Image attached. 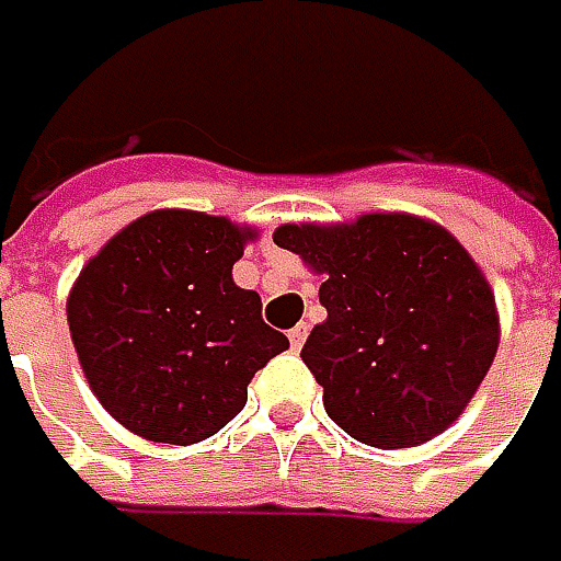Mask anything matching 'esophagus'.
Wrapping results in <instances>:
<instances>
[{"instance_id": "34e87169", "label": "esophagus", "mask_w": 561, "mask_h": 561, "mask_svg": "<svg viewBox=\"0 0 561 561\" xmlns=\"http://www.w3.org/2000/svg\"><path fill=\"white\" fill-rule=\"evenodd\" d=\"M290 346L293 350H302V343H306V336H309V324H296V328H290Z\"/></svg>"}]
</instances>
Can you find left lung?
<instances>
[{
	"label": "left lung",
	"mask_w": 561,
	"mask_h": 561,
	"mask_svg": "<svg viewBox=\"0 0 561 561\" xmlns=\"http://www.w3.org/2000/svg\"><path fill=\"white\" fill-rule=\"evenodd\" d=\"M274 243L324 274L328 318L302 362L350 437L405 449L462 415L496 356L500 314L484 271L446 227L377 211L353 225H284Z\"/></svg>",
	"instance_id": "obj_1"
}]
</instances>
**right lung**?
Here are the masks:
<instances>
[{"label": "right lung", "instance_id": "add662e5", "mask_svg": "<svg viewBox=\"0 0 561 561\" xmlns=\"http://www.w3.org/2000/svg\"><path fill=\"white\" fill-rule=\"evenodd\" d=\"M252 227L159 208L118 230L68 296L80 368L102 409L152 443L190 446L247 405V387L290 340L233 284Z\"/></svg>", "mask_w": 561, "mask_h": 561}]
</instances>
